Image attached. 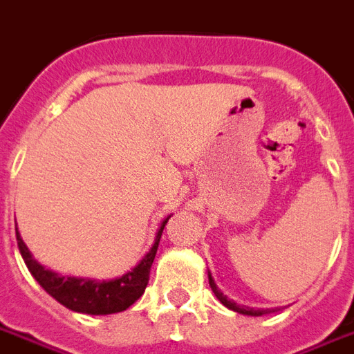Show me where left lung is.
I'll list each match as a JSON object with an SVG mask.
<instances>
[{
    "mask_svg": "<svg viewBox=\"0 0 354 354\" xmlns=\"http://www.w3.org/2000/svg\"><path fill=\"white\" fill-rule=\"evenodd\" d=\"M209 286H211L212 292L216 295V298L222 301L223 306L229 307V309H232V311L240 313V315H247V317H261V315H267V313H274L278 309V307H277V309H252V307L238 306V304H234L232 300H227V297H223V292L218 289L216 283H214V280H212L211 272H209Z\"/></svg>",
    "mask_w": 354,
    "mask_h": 354,
    "instance_id": "left-lung-1",
    "label": "left lung"
}]
</instances>
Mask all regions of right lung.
Segmentation results:
<instances>
[{
	"instance_id": "1",
	"label": "right lung",
	"mask_w": 354,
	"mask_h": 354,
	"mask_svg": "<svg viewBox=\"0 0 354 354\" xmlns=\"http://www.w3.org/2000/svg\"><path fill=\"white\" fill-rule=\"evenodd\" d=\"M169 218L171 216H167L160 223L154 243H152L147 254L140 260V263L129 272H125L123 277L109 281L59 277L57 272L45 269L41 263L34 260L32 252L28 251V247L21 240L18 225H16V240H18L19 252H21L30 274L62 306H65L71 311L83 313V315H112V313H122L129 309L145 291L149 283L151 266L154 261V257H156L158 243H160L163 227L169 222Z\"/></svg>"
}]
</instances>
